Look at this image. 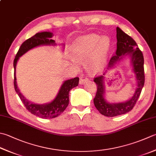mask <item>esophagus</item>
Listing matches in <instances>:
<instances>
[{"mask_svg": "<svg viewBox=\"0 0 156 156\" xmlns=\"http://www.w3.org/2000/svg\"><path fill=\"white\" fill-rule=\"evenodd\" d=\"M88 80V78L86 77V76H81L80 78V81H79V83H80V84H84L85 82H87Z\"/></svg>", "mask_w": 156, "mask_h": 156, "instance_id": "esophagus-1", "label": "esophagus"}]
</instances>
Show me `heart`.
<instances>
[{"mask_svg": "<svg viewBox=\"0 0 156 156\" xmlns=\"http://www.w3.org/2000/svg\"><path fill=\"white\" fill-rule=\"evenodd\" d=\"M110 45V39L108 36L101 37L95 34L84 36L79 38L73 45L72 56L76 62H85L94 50L88 62V68L92 72H99L104 66Z\"/></svg>", "mask_w": 156, "mask_h": 156, "instance_id": "obj_1", "label": "heart"}]
</instances>
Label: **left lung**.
<instances>
[{
  "instance_id": "8db88e82",
  "label": "left lung",
  "mask_w": 156,
  "mask_h": 156,
  "mask_svg": "<svg viewBox=\"0 0 156 156\" xmlns=\"http://www.w3.org/2000/svg\"><path fill=\"white\" fill-rule=\"evenodd\" d=\"M117 50L109 62L108 67L112 68L119 62L123 55H129L133 66L134 72L138 83V87L132 98L124 103H109L104 99V85L103 76H98L94 78V82L97 84V93L93 99L94 106L100 114L107 117H114L129 112L133 109L141 94L145 83L144 58L142 51L132 37L126 34L118 27H116Z\"/></svg>"
}]
</instances>
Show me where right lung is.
Returning a JSON list of instances; mask_svg holds the SVG:
<instances>
[{
    "label": "right lung",
    "mask_w": 156,
    "mask_h": 156,
    "mask_svg": "<svg viewBox=\"0 0 156 156\" xmlns=\"http://www.w3.org/2000/svg\"><path fill=\"white\" fill-rule=\"evenodd\" d=\"M53 34L48 32H44L36 34L32 37L27 39L24 41L18 50L13 62L14 66V88L21 101L26 107V109L31 114L44 119L54 118L64 112L69 104V93L73 88L77 87L79 83V78L76 77L66 80L63 82L62 86L58 93L56 98L53 101L44 105H38L32 103L27 100L17 86L16 76H15V69L16 64L19 57L22 55L27 51L40 45H49L55 44L54 40L51 39Z\"/></svg>",
    "instance_id": "add662e5"
}]
</instances>
